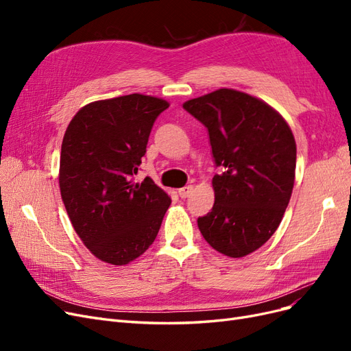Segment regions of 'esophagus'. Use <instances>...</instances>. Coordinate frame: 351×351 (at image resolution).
<instances>
[{
	"label": "esophagus",
	"mask_w": 351,
	"mask_h": 351,
	"mask_svg": "<svg viewBox=\"0 0 351 351\" xmlns=\"http://www.w3.org/2000/svg\"><path fill=\"white\" fill-rule=\"evenodd\" d=\"M192 192H193V186H184V187H182V189H178L180 197H187Z\"/></svg>",
	"instance_id": "obj_1"
}]
</instances>
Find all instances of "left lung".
I'll return each instance as SVG.
<instances>
[{
  "mask_svg": "<svg viewBox=\"0 0 351 351\" xmlns=\"http://www.w3.org/2000/svg\"><path fill=\"white\" fill-rule=\"evenodd\" d=\"M209 132L221 173L215 204L197 219L210 247L230 258L258 250L278 228L295 177V141L289 123L265 101L221 88L183 104Z\"/></svg>",
  "mask_w": 351,
  "mask_h": 351,
  "instance_id": "1",
  "label": "left lung"
}]
</instances>
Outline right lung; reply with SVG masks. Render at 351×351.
Listing matches in <instances>:
<instances>
[{
	"instance_id": "right-lung-1",
	"label": "right lung",
	"mask_w": 351,
	"mask_h": 351,
	"mask_svg": "<svg viewBox=\"0 0 351 351\" xmlns=\"http://www.w3.org/2000/svg\"><path fill=\"white\" fill-rule=\"evenodd\" d=\"M169 102L151 95L93 101L62 137L58 183L74 231L95 258L127 265L149 249L171 197L146 177L137 183L156 117Z\"/></svg>"
}]
</instances>
